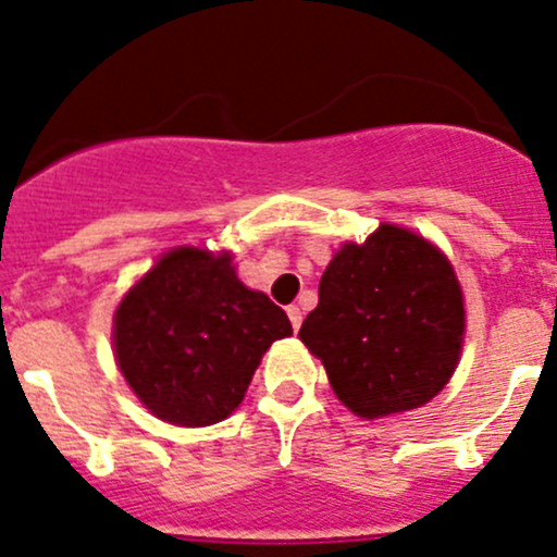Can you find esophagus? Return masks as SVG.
Wrapping results in <instances>:
<instances>
[{"instance_id":"obj_1","label":"esophagus","mask_w":557,"mask_h":557,"mask_svg":"<svg viewBox=\"0 0 557 557\" xmlns=\"http://www.w3.org/2000/svg\"><path fill=\"white\" fill-rule=\"evenodd\" d=\"M288 318H290V325H294V331H299L301 325V310L296 305L288 307Z\"/></svg>"}]
</instances>
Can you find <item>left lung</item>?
<instances>
[{
    "instance_id": "left-lung-1",
    "label": "left lung",
    "mask_w": 557,
    "mask_h": 557,
    "mask_svg": "<svg viewBox=\"0 0 557 557\" xmlns=\"http://www.w3.org/2000/svg\"><path fill=\"white\" fill-rule=\"evenodd\" d=\"M463 325L450 261L418 234L383 223L363 245L336 252L299 336L339 401L372 420L420 407L447 385Z\"/></svg>"
}]
</instances>
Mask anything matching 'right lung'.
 Returning <instances> with one entry per match:
<instances>
[{
  "mask_svg": "<svg viewBox=\"0 0 557 557\" xmlns=\"http://www.w3.org/2000/svg\"><path fill=\"white\" fill-rule=\"evenodd\" d=\"M290 331L269 296L239 283L232 258L177 247L123 296L112 336L145 407L199 429L239 407L263 352Z\"/></svg>",
  "mask_w": 557,
  "mask_h": 557,
  "instance_id": "add662e5",
  "label": "right lung"
}]
</instances>
